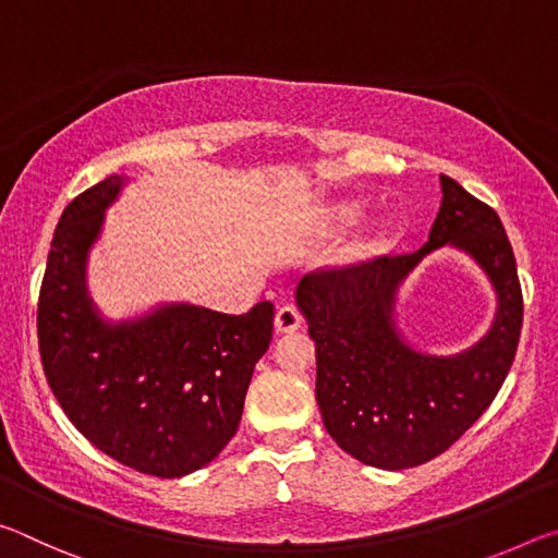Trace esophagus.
<instances>
[{
    "mask_svg": "<svg viewBox=\"0 0 558 558\" xmlns=\"http://www.w3.org/2000/svg\"><path fill=\"white\" fill-rule=\"evenodd\" d=\"M302 325V315L298 313V307L292 305H282L276 315V329L278 332H295V329Z\"/></svg>",
    "mask_w": 558,
    "mask_h": 558,
    "instance_id": "1",
    "label": "esophagus"
}]
</instances>
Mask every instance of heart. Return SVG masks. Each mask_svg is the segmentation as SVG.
I'll list each match as a JSON object with an SVG mask.
<instances>
[{"label":"heart","mask_w":558,"mask_h":558,"mask_svg":"<svg viewBox=\"0 0 558 558\" xmlns=\"http://www.w3.org/2000/svg\"><path fill=\"white\" fill-rule=\"evenodd\" d=\"M339 219H342V221H354V211H349V209H344L342 214H339Z\"/></svg>","instance_id":"heart-1"}]
</instances>
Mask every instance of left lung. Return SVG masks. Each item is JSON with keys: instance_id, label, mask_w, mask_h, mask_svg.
Wrapping results in <instances>:
<instances>
[{"instance_id": "left-lung-1", "label": "left lung", "mask_w": 558, "mask_h": 558, "mask_svg": "<svg viewBox=\"0 0 558 558\" xmlns=\"http://www.w3.org/2000/svg\"><path fill=\"white\" fill-rule=\"evenodd\" d=\"M440 189L423 248L307 272L298 286V305L317 347L315 396L325 428L372 468H415L448 450L502 389L522 332V286L502 221L456 179L440 174ZM446 242L486 268L500 307L483 343L440 360L405 348L390 310L398 282Z\"/></svg>"}]
</instances>
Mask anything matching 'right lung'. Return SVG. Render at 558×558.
<instances>
[{
    "mask_svg": "<svg viewBox=\"0 0 558 558\" xmlns=\"http://www.w3.org/2000/svg\"><path fill=\"white\" fill-rule=\"evenodd\" d=\"M122 179L75 196L56 226L36 307L41 366L56 401L93 446L155 477H182L226 448L276 307L243 315L169 305L110 327L93 313L83 266Z\"/></svg>",
    "mask_w": 558,
    "mask_h": 558,
    "instance_id": "right-lung-1",
    "label": "right lung"
}]
</instances>
